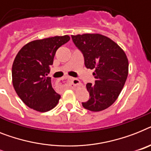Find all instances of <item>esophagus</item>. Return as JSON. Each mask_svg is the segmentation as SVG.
<instances>
[{"instance_id":"esophagus-1","label":"esophagus","mask_w":151,"mask_h":151,"mask_svg":"<svg viewBox=\"0 0 151 151\" xmlns=\"http://www.w3.org/2000/svg\"><path fill=\"white\" fill-rule=\"evenodd\" d=\"M59 84L60 86H77L81 84V81L71 77H66L59 81Z\"/></svg>"}]
</instances>
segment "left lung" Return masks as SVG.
Returning a JSON list of instances; mask_svg holds the SVG:
<instances>
[{"label":"left lung","mask_w":151,"mask_h":151,"mask_svg":"<svg viewBox=\"0 0 151 151\" xmlns=\"http://www.w3.org/2000/svg\"><path fill=\"white\" fill-rule=\"evenodd\" d=\"M75 46L82 52L84 64L94 70L95 84L88 83L90 99L82 105L91 111H100L111 106L118 99L129 72L124 50L110 38L99 33L71 35Z\"/></svg>","instance_id":"8db88e82"}]
</instances>
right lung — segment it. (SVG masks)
Listing matches in <instances>:
<instances>
[{
  "label": "right lung",
  "mask_w": 151,
  "mask_h": 151,
  "mask_svg": "<svg viewBox=\"0 0 151 151\" xmlns=\"http://www.w3.org/2000/svg\"><path fill=\"white\" fill-rule=\"evenodd\" d=\"M69 35L29 42L16 55L12 65V84L17 95L30 109L40 112L51 110L60 95L53 90L47 77L58 48L70 40Z\"/></svg>",
  "instance_id": "add662e5"
}]
</instances>
